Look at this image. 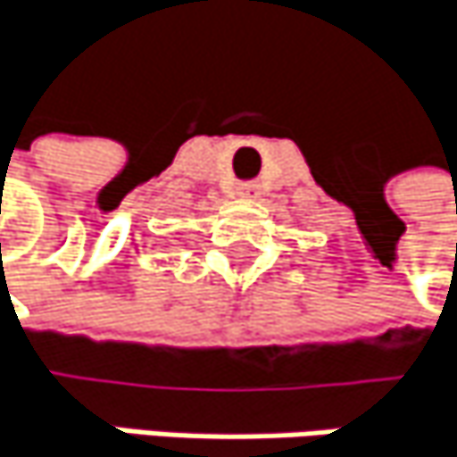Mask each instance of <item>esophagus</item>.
<instances>
[{"label":"esophagus","mask_w":457,"mask_h":457,"mask_svg":"<svg viewBox=\"0 0 457 457\" xmlns=\"http://www.w3.org/2000/svg\"><path fill=\"white\" fill-rule=\"evenodd\" d=\"M260 195V187L254 184V181H249V184H241L238 187V197H244V200H254Z\"/></svg>","instance_id":"obj_1"}]
</instances>
